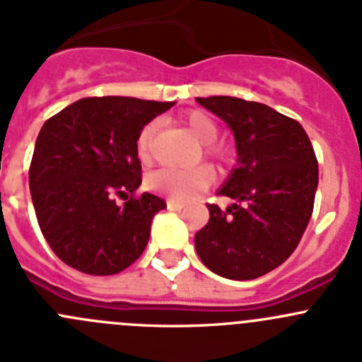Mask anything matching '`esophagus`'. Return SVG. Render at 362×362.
<instances>
[{
  "mask_svg": "<svg viewBox=\"0 0 362 362\" xmlns=\"http://www.w3.org/2000/svg\"><path fill=\"white\" fill-rule=\"evenodd\" d=\"M167 206H168V210L179 211V210H183L185 203H179V201H172V199H168V201H167Z\"/></svg>",
  "mask_w": 362,
  "mask_h": 362,
  "instance_id": "obj_1",
  "label": "esophagus"
}]
</instances>
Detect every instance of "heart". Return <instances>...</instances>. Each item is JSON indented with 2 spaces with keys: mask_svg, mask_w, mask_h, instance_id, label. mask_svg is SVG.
Instances as JSON below:
<instances>
[{
  "mask_svg": "<svg viewBox=\"0 0 362 362\" xmlns=\"http://www.w3.org/2000/svg\"><path fill=\"white\" fill-rule=\"evenodd\" d=\"M183 124L192 134L203 144V154L215 163H228L233 158L230 145L217 141L218 124L204 111H192L183 118ZM156 134V124L145 125L136 138V154L141 161H148L152 156V140ZM214 181V174L208 167H195L190 170H177V168H161L152 172L147 177V187L158 194L167 195L172 201L187 203L201 190L208 188Z\"/></svg>",
  "mask_w": 362,
  "mask_h": 362,
  "instance_id": "obj_1",
  "label": "heart"
}]
</instances>
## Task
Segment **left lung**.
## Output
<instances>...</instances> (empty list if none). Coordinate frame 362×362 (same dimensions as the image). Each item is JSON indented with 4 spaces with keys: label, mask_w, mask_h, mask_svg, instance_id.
<instances>
[{
    "label": "left lung",
    "mask_w": 362,
    "mask_h": 362,
    "mask_svg": "<svg viewBox=\"0 0 362 362\" xmlns=\"http://www.w3.org/2000/svg\"><path fill=\"white\" fill-rule=\"evenodd\" d=\"M235 134L238 161L218 195L235 201L195 233L208 269L255 280L284 264L300 244L317 188V159L305 129L269 105L237 97L197 98Z\"/></svg>",
    "instance_id": "obj_1"
}]
</instances>
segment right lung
Returning <instances> with one entry per match:
<instances>
[{"instance_id":"right-lung-1","label":"right lung","mask_w":362,"mask_h":362,"mask_svg":"<svg viewBox=\"0 0 362 362\" xmlns=\"http://www.w3.org/2000/svg\"><path fill=\"white\" fill-rule=\"evenodd\" d=\"M174 102L89 97L45 122L28 179L35 217L52 251L73 269L109 276L140 258L152 217L167 208L144 192L136 138ZM122 197L124 205H116Z\"/></svg>"}]
</instances>
